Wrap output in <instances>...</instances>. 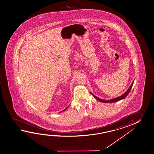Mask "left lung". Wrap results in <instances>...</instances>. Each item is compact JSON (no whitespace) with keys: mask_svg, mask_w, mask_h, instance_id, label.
I'll return each instance as SVG.
<instances>
[{"mask_svg":"<svg viewBox=\"0 0 154 154\" xmlns=\"http://www.w3.org/2000/svg\"><path fill=\"white\" fill-rule=\"evenodd\" d=\"M134 81H133V82H132V85H131V86L129 87V88L127 89V91L125 92V93L124 94H122V95L120 96L119 97H118L115 98H113V99H111V100H102V99H100V98H99L97 97V96H96L95 95H94V94H93V93H91V94L93 95V96L94 97V98L96 99L97 100H99L100 102H101L103 103H114L116 102H118V101H119V100H122V99H124L126 97V96H127L128 95V94H129V92L131 91V88H132V86H133V83H134Z\"/></svg>","mask_w":154,"mask_h":154,"instance_id":"1","label":"left lung"}]
</instances>
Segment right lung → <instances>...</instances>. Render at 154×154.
Masks as SVG:
<instances>
[{
    "mask_svg": "<svg viewBox=\"0 0 154 154\" xmlns=\"http://www.w3.org/2000/svg\"><path fill=\"white\" fill-rule=\"evenodd\" d=\"M67 107H68V106H67V107H66V109H64V110H63V111H65V110H66V109H67ZM62 111H61V112H62ZM59 112V113H60Z\"/></svg>",
    "mask_w": 154,
    "mask_h": 154,
    "instance_id": "1",
    "label": "right lung"
}]
</instances>
